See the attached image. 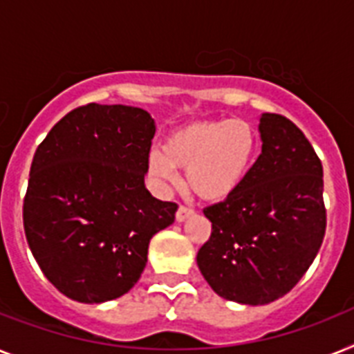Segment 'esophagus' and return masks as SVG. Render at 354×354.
Instances as JSON below:
<instances>
[{
	"label": "esophagus",
	"mask_w": 354,
	"mask_h": 354,
	"mask_svg": "<svg viewBox=\"0 0 354 354\" xmlns=\"http://www.w3.org/2000/svg\"><path fill=\"white\" fill-rule=\"evenodd\" d=\"M192 214H194V211H192L191 207L180 205V207H178V211H176V220H178V222H185L187 218L192 216Z\"/></svg>",
	"instance_id": "1"
}]
</instances>
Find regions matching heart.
I'll list each match as a JSON object with an SVG mask.
<instances>
[{
	"label": "heart",
	"mask_w": 354,
	"mask_h": 354,
	"mask_svg": "<svg viewBox=\"0 0 354 354\" xmlns=\"http://www.w3.org/2000/svg\"><path fill=\"white\" fill-rule=\"evenodd\" d=\"M260 136L247 120H198L165 138L162 151L149 154L147 169L156 182L174 185L176 169L207 202H223L243 185L257 162Z\"/></svg>",
	"instance_id": "heart-1"
}]
</instances>
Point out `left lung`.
<instances>
[{
	"mask_svg": "<svg viewBox=\"0 0 354 354\" xmlns=\"http://www.w3.org/2000/svg\"><path fill=\"white\" fill-rule=\"evenodd\" d=\"M261 154L231 198L203 209L211 236L198 267L227 300L263 306L297 286L326 234L324 171L304 132L286 116L260 118Z\"/></svg>",
	"mask_w": 354,
	"mask_h": 354,
	"instance_id": "obj_1",
	"label": "left lung"
}]
</instances>
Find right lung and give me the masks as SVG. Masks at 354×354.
Returning a JSON list of instances; mask_svg holds the SVG:
<instances>
[{
  "label": "right lung",
  "instance_id": "obj_1",
  "mask_svg": "<svg viewBox=\"0 0 354 354\" xmlns=\"http://www.w3.org/2000/svg\"><path fill=\"white\" fill-rule=\"evenodd\" d=\"M154 120L127 105L77 107L36 149L25 200L28 247L71 300L102 304L134 287L151 238L178 205L147 191Z\"/></svg>",
  "mask_w": 354,
  "mask_h": 354
}]
</instances>
